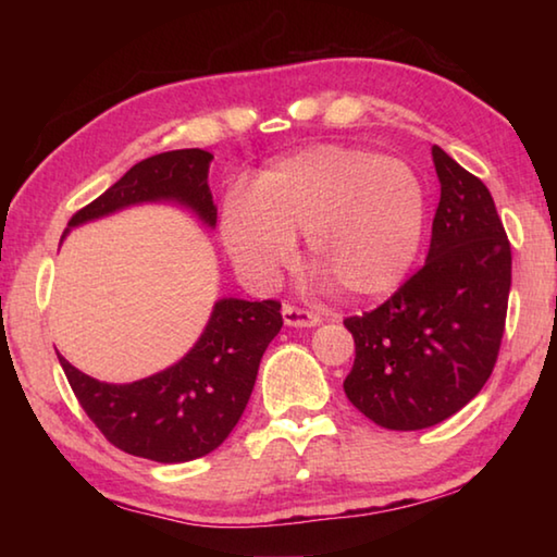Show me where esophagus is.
Here are the masks:
<instances>
[{
    "mask_svg": "<svg viewBox=\"0 0 557 557\" xmlns=\"http://www.w3.org/2000/svg\"><path fill=\"white\" fill-rule=\"evenodd\" d=\"M282 319H285L287 326H317L322 319L317 312H309V309H299L295 305L282 307Z\"/></svg>",
    "mask_w": 557,
    "mask_h": 557,
    "instance_id": "esophagus-1",
    "label": "esophagus"
}]
</instances>
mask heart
<instances>
[{
    "label": "heart",
    "mask_w": 557,
    "mask_h": 557,
    "mask_svg": "<svg viewBox=\"0 0 557 557\" xmlns=\"http://www.w3.org/2000/svg\"><path fill=\"white\" fill-rule=\"evenodd\" d=\"M425 188L400 159L319 145L280 159L223 203L225 250L245 282L270 287L305 233L309 262L348 297L388 295L418 258Z\"/></svg>",
    "instance_id": "heart-1"
}]
</instances>
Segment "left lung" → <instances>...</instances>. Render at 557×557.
Wrapping results in <instances>:
<instances>
[{"label":"left lung","instance_id":"1","mask_svg":"<svg viewBox=\"0 0 557 557\" xmlns=\"http://www.w3.org/2000/svg\"><path fill=\"white\" fill-rule=\"evenodd\" d=\"M440 206L425 265L391 299L344 324L356 358L344 391L385 430L459 412L494 371L511 289V243L482 178L432 147Z\"/></svg>","mask_w":557,"mask_h":557}]
</instances>
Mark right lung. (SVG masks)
Wrapping results in <instances>:
<instances>
[{
	"label": "right lung",
	"mask_w": 557,
	"mask_h": 557,
	"mask_svg": "<svg viewBox=\"0 0 557 557\" xmlns=\"http://www.w3.org/2000/svg\"><path fill=\"white\" fill-rule=\"evenodd\" d=\"M211 159L213 154L203 149H174L143 159L75 213L69 228L154 201L186 206L213 228ZM280 329V301L225 297L213 305L209 324L191 351L149 379L122 385L100 383L61 354L59 361L81 408L110 445L127 455L178 465L209 455L238 425L258 379L260 358Z\"/></svg>",
	"instance_id": "add662e5"
}]
</instances>
